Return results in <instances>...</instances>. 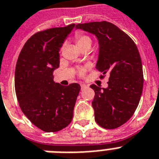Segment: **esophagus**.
<instances>
[{
	"mask_svg": "<svg viewBox=\"0 0 159 159\" xmlns=\"http://www.w3.org/2000/svg\"><path fill=\"white\" fill-rule=\"evenodd\" d=\"M81 87H82V89H83L85 87H87V86H86V84H81Z\"/></svg>",
	"mask_w": 159,
	"mask_h": 159,
	"instance_id": "esophagus-1",
	"label": "esophagus"
}]
</instances>
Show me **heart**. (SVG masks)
Here are the masks:
<instances>
[{"label": "heart", "instance_id": "b5f03b06", "mask_svg": "<svg viewBox=\"0 0 159 159\" xmlns=\"http://www.w3.org/2000/svg\"><path fill=\"white\" fill-rule=\"evenodd\" d=\"M75 39L77 46L78 47L79 49L82 48H85V47L91 46V39L89 36H87V35H86V34L78 33V34H76ZM85 72H86V69L82 68V69H80L78 73H79V75H83Z\"/></svg>", "mask_w": 159, "mask_h": 159}]
</instances>
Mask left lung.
<instances>
[{
  "instance_id": "8db88e82",
  "label": "left lung",
  "mask_w": 159,
  "mask_h": 159,
  "mask_svg": "<svg viewBox=\"0 0 159 159\" xmlns=\"http://www.w3.org/2000/svg\"><path fill=\"white\" fill-rule=\"evenodd\" d=\"M76 29L95 35L99 46L96 69L103 75L109 74L107 88L90 86L95 93L92 101L94 120L104 129H116L133 116L142 94L143 70L138 49L127 34L106 21L77 24Z\"/></svg>"
}]
</instances>
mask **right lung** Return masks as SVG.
<instances>
[{"instance_id":"1","label":"right lung","mask_w":159,"mask_h":159,"mask_svg":"<svg viewBox=\"0 0 159 159\" xmlns=\"http://www.w3.org/2000/svg\"><path fill=\"white\" fill-rule=\"evenodd\" d=\"M75 24L37 32L26 42L16 64L14 86L24 115L44 132L60 131L70 124L79 84L64 86L53 81L60 66V49Z\"/></svg>"}]
</instances>
